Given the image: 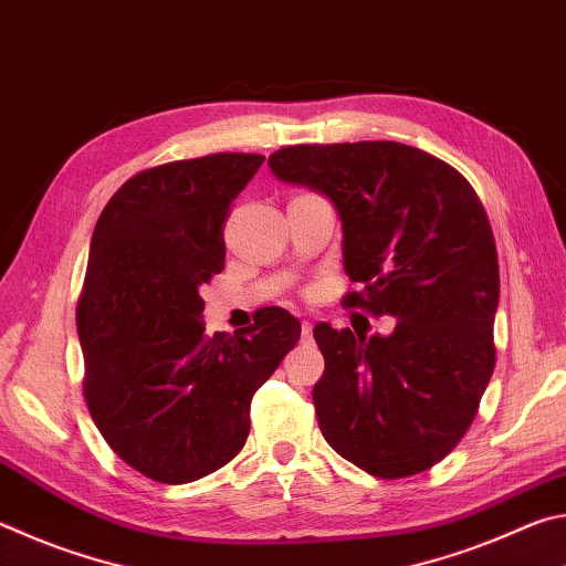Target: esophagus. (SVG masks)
<instances>
[{
  "label": "esophagus",
  "mask_w": 566,
  "mask_h": 566,
  "mask_svg": "<svg viewBox=\"0 0 566 566\" xmlns=\"http://www.w3.org/2000/svg\"><path fill=\"white\" fill-rule=\"evenodd\" d=\"M310 334H312V322L302 319V337H310Z\"/></svg>",
  "instance_id": "34e87169"
}]
</instances>
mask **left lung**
Here are the masks:
<instances>
[{"label":"left lung","instance_id":"left-lung-1","mask_svg":"<svg viewBox=\"0 0 566 566\" xmlns=\"http://www.w3.org/2000/svg\"><path fill=\"white\" fill-rule=\"evenodd\" d=\"M280 179L322 191L342 217L347 310L395 317L389 337L314 327L312 399L327 444L379 479L452 452L494 371L500 262L490 217L447 161L399 142L276 149Z\"/></svg>","mask_w":566,"mask_h":566}]
</instances>
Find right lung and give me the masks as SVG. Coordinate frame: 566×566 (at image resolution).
I'll return each instance as SVG.
<instances>
[{"mask_svg":"<svg viewBox=\"0 0 566 566\" xmlns=\"http://www.w3.org/2000/svg\"><path fill=\"white\" fill-rule=\"evenodd\" d=\"M262 155L217 151L142 169L92 234L76 302L84 401L112 452L161 484H187L242 452L254 391L300 342L264 306L234 337L205 334L199 290L224 270V219Z\"/></svg>","mask_w":566,"mask_h":566,"instance_id":"obj_1","label":"right lung"}]
</instances>
